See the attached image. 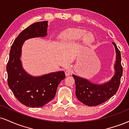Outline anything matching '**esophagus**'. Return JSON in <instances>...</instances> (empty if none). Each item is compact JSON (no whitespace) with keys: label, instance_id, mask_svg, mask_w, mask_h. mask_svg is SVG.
Masks as SVG:
<instances>
[{"label":"esophagus","instance_id":"obj_1","mask_svg":"<svg viewBox=\"0 0 129 129\" xmlns=\"http://www.w3.org/2000/svg\"><path fill=\"white\" fill-rule=\"evenodd\" d=\"M72 70H71V68L70 67H67V68L66 70V76H69L70 74H72Z\"/></svg>","mask_w":129,"mask_h":129}]
</instances>
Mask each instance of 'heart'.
Masks as SVG:
<instances>
[{
    "mask_svg": "<svg viewBox=\"0 0 129 129\" xmlns=\"http://www.w3.org/2000/svg\"><path fill=\"white\" fill-rule=\"evenodd\" d=\"M84 32L81 30H69L63 32L60 35V38L62 40L68 41H77L83 37ZM86 36L85 37V40Z\"/></svg>",
    "mask_w": 129,
    "mask_h": 129,
    "instance_id": "1",
    "label": "heart"
}]
</instances>
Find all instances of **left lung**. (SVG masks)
I'll return each instance as SVG.
<instances>
[{
	"label": "left lung",
	"instance_id": "1",
	"mask_svg": "<svg viewBox=\"0 0 129 129\" xmlns=\"http://www.w3.org/2000/svg\"><path fill=\"white\" fill-rule=\"evenodd\" d=\"M114 45L117 53L115 70V74L109 82L103 85H97L91 83L88 80L77 76L73 75L76 84V95L77 99L89 106H95L101 105L111 99L117 92L122 75L121 53L117 45Z\"/></svg>",
	"mask_w": 129,
	"mask_h": 129
}]
</instances>
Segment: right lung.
<instances>
[{
    "label": "right lung",
    "mask_w": 129,
    "mask_h": 129,
    "mask_svg": "<svg viewBox=\"0 0 129 129\" xmlns=\"http://www.w3.org/2000/svg\"><path fill=\"white\" fill-rule=\"evenodd\" d=\"M47 21L30 24L15 38L10 50L7 66L8 84L16 99L23 105L30 108H40L55 97L57 88L66 77L63 71L52 73L41 77H34L21 67V46L25 40L47 35Z\"/></svg>",
    "instance_id": "right-lung-1"
}]
</instances>
